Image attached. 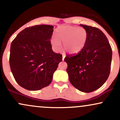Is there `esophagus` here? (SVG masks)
I'll return each instance as SVG.
<instances>
[{
  "instance_id": "1",
  "label": "esophagus",
  "mask_w": 120,
  "mask_h": 120,
  "mask_svg": "<svg viewBox=\"0 0 120 120\" xmlns=\"http://www.w3.org/2000/svg\"><path fill=\"white\" fill-rule=\"evenodd\" d=\"M65 57V55H63V61H64V60Z\"/></svg>"
}]
</instances>
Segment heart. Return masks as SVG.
<instances>
[{"label": "heart", "instance_id": "1", "mask_svg": "<svg viewBox=\"0 0 120 120\" xmlns=\"http://www.w3.org/2000/svg\"><path fill=\"white\" fill-rule=\"evenodd\" d=\"M55 36L51 39L52 49L56 52L61 50V43L64 49L70 53L80 52L86 44L87 33L82 27L74 26H61L56 30Z\"/></svg>", "mask_w": 120, "mask_h": 120}]
</instances>
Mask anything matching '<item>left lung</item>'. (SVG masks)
<instances>
[{
	"label": "left lung",
	"instance_id": "1",
	"mask_svg": "<svg viewBox=\"0 0 120 120\" xmlns=\"http://www.w3.org/2000/svg\"><path fill=\"white\" fill-rule=\"evenodd\" d=\"M86 30L87 38L83 49L77 54L64 59L71 85L84 93L100 88L108 79L112 52L108 39L98 28L80 24Z\"/></svg>",
	"mask_w": 120,
	"mask_h": 120
}]
</instances>
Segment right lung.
<instances>
[{
	"instance_id": "1",
	"label": "right lung",
	"mask_w": 120,
	"mask_h": 120,
	"mask_svg": "<svg viewBox=\"0 0 120 120\" xmlns=\"http://www.w3.org/2000/svg\"><path fill=\"white\" fill-rule=\"evenodd\" d=\"M52 25H40L22 30L12 42L9 65L15 80L28 90L49 86L62 55L52 51Z\"/></svg>"
}]
</instances>
